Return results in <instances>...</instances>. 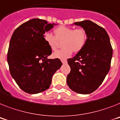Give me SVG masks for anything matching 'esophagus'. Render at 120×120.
Segmentation results:
<instances>
[{"instance_id": "1", "label": "esophagus", "mask_w": 120, "mask_h": 120, "mask_svg": "<svg viewBox=\"0 0 120 120\" xmlns=\"http://www.w3.org/2000/svg\"><path fill=\"white\" fill-rule=\"evenodd\" d=\"M61 61H62V63H67V61H66V60H62Z\"/></svg>"}]
</instances>
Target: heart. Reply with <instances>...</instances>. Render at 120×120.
<instances>
[{"label": "heart", "mask_w": 120, "mask_h": 120, "mask_svg": "<svg viewBox=\"0 0 120 120\" xmlns=\"http://www.w3.org/2000/svg\"><path fill=\"white\" fill-rule=\"evenodd\" d=\"M54 36L51 34H45V40L51 51H55L62 43L63 49L53 53L54 58L66 59L69 57L72 52L77 53L82 51L87 40V34L83 28L66 27L61 26L54 30Z\"/></svg>", "instance_id": "obj_1"}]
</instances>
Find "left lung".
I'll return each mask as SVG.
<instances>
[{"mask_svg": "<svg viewBox=\"0 0 120 120\" xmlns=\"http://www.w3.org/2000/svg\"><path fill=\"white\" fill-rule=\"evenodd\" d=\"M87 34L82 51L68 59L71 71L67 75L68 86L80 94H90L97 89L109 71L113 49L104 28L89 20L74 22Z\"/></svg>", "mask_w": 120, "mask_h": 120, "instance_id": "left-lung-1", "label": "left lung"}]
</instances>
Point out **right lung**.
<instances>
[{"label": "right lung", "instance_id": "1", "mask_svg": "<svg viewBox=\"0 0 120 120\" xmlns=\"http://www.w3.org/2000/svg\"><path fill=\"white\" fill-rule=\"evenodd\" d=\"M54 25L32 19L18 27L11 38L7 54L10 74L20 88L29 94L48 89L52 75L62 65L58 58H48L52 51L44 34Z\"/></svg>", "mask_w": 120, "mask_h": 120}]
</instances>
